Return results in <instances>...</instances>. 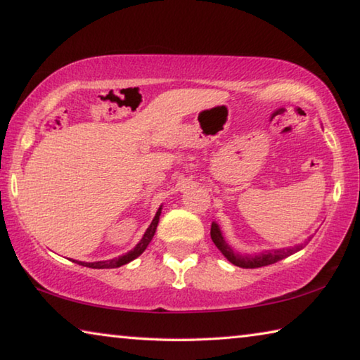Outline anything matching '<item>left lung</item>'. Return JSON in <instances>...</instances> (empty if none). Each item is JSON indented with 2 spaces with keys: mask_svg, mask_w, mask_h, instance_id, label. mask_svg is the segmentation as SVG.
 <instances>
[{
  "mask_svg": "<svg viewBox=\"0 0 360 360\" xmlns=\"http://www.w3.org/2000/svg\"><path fill=\"white\" fill-rule=\"evenodd\" d=\"M211 240L214 241L216 248L224 254L225 259L231 262L233 265L241 266V268H260V266L276 264V262L289 257V255L295 254L297 251H300V249L307 246L308 241H309L308 240V241L302 243V245H297V246H292V248L273 249V251H264V252L254 254V255H249V254L241 255L238 252H235L233 249H231L227 245V243H225L224 236H222V231H221V229H219V225L216 222L211 224Z\"/></svg>",
  "mask_w": 360,
  "mask_h": 360,
  "instance_id": "obj_1",
  "label": "left lung"
}]
</instances>
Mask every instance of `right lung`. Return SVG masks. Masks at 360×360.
Masks as SVG:
<instances>
[{"label":"right lung","instance_id":"right-lung-1","mask_svg":"<svg viewBox=\"0 0 360 360\" xmlns=\"http://www.w3.org/2000/svg\"><path fill=\"white\" fill-rule=\"evenodd\" d=\"M160 212H162V208H158L155 217L152 219L150 225L148 227V230L144 231L143 238L141 241L138 243V245L131 249V251L127 252L125 255H120V257H115V259H111V260H101V262H76V264L82 265V266H89V268H117V266H122L125 264H129V262L135 260L138 255H141L144 252V249L149 246V243L152 241V238H154V233L157 230V224H158V219H160ZM75 262V260H72Z\"/></svg>","mask_w":360,"mask_h":360}]
</instances>
